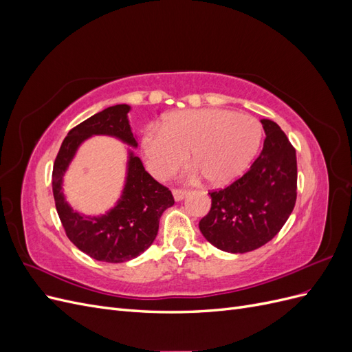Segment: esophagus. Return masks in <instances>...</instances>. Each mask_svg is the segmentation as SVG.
<instances>
[{
  "label": "esophagus",
  "instance_id": "obj_1",
  "mask_svg": "<svg viewBox=\"0 0 352 352\" xmlns=\"http://www.w3.org/2000/svg\"><path fill=\"white\" fill-rule=\"evenodd\" d=\"M188 190L186 189H173V197L176 201H182L185 198Z\"/></svg>",
  "mask_w": 352,
  "mask_h": 352
}]
</instances>
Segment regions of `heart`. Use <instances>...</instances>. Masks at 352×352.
<instances>
[{
  "label": "heart",
  "mask_w": 352,
  "mask_h": 352,
  "mask_svg": "<svg viewBox=\"0 0 352 352\" xmlns=\"http://www.w3.org/2000/svg\"><path fill=\"white\" fill-rule=\"evenodd\" d=\"M263 129L257 119L232 110L202 109L175 111L163 129L146 127L142 151L150 172L164 179L192 163L212 186L228 185L243 175L257 154Z\"/></svg>",
  "instance_id": "b5f03b06"
}]
</instances>
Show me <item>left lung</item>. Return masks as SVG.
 <instances>
[{"label":"left lung","instance_id":"obj_1","mask_svg":"<svg viewBox=\"0 0 352 352\" xmlns=\"http://www.w3.org/2000/svg\"><path fill=\"white\" fill-rule=\"evenodd\" d=\"M263 151L250 170L229 186L211 190V208L199 230L216 248L243 254L278 235L296 201V153L283 131L269 119Z\"/></svg>","mask_w":352,"mask_h":352}]
</instances>
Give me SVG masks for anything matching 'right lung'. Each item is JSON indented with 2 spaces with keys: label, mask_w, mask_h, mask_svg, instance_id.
I'll return each instance as SVG.
<instances>
[{
  "label": "right lung",
  "mask_w": 352,
  "mask_h": 352,
  "mask_svg": "<svg viewBox=\"0 0 352 352\" xmlns=\"http://www.w3.org/2000/svg\"><path fill=\"white\" fill-rule=\"evenodd\" d=\"M129 110L127 104H117L74 126L63 141L52 168V194L67 238L82 252L105 263H124L142 254L154 242L164 210L175 204L168 188L145 172L141 158L133 153H129L123 194L104 216H82L63 195V176L85 140L109 135L127 145H138L127 120Z\"/></svg>",
  "instance_id": "obj_1"
}]
</instances>
